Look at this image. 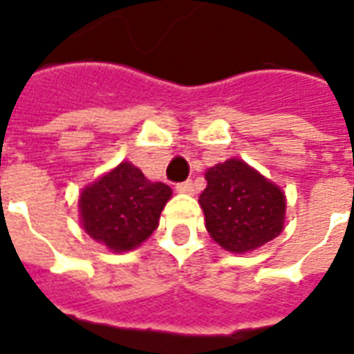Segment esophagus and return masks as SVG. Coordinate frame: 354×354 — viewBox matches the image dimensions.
Returning <instances> with one entry per match:
<instances>
[{"mask_svg": "<svg viewBox=\"0 0 354 354\" xmlns=\"http://www.w3.org/2000/svg\"><path fill=\"white\" fill-rule=\"evenodd\" d=\"M177 192L180 194H194V183L192 180H185V183H179L177 185Z\"/></svg>", "mask_w": 354, "mask_h": 354, "instance_id": "obj_1", "label": "esophagus"}]
</instances>
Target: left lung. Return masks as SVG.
I'll use <instances>...</instances> for the list:
<instances>
[{
    "mask_svg": "<svg viewBox=\"0 0 354 354\" xmlns=\"http://www.w3.org/2000/svg\"><path fill=\"white\" fill-rule=\"evenodd\" d=\"M205 179L199 205L207 231L222 248L244 254L280 235L286 198L256 169L231 158L211 167Z\"/></svg>",
    "mask_w": 354,
    "mask_h": 354,
    "instance_id": "1",
    "label": "left lung"
}]
</instances>
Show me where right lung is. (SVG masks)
<instances>
[{
  "instance_id": "add662e5",
  "label": "right lung",
  "mask_w": 354,
  "mask_h": 354,
  "mask_svg": "<svg viewBox=\"0 0 354 354\" xmlns=\"http://www.w3.org/2000/svg\"><path fill=\"white\" fill-rule=\"evenodd\" d=\"M171 198V188L151 183L130 162L84 188L80 196L82 225L89 237L113 252L136 248L156 230L158 218Z\"/></svg>"
}]
</instances>
